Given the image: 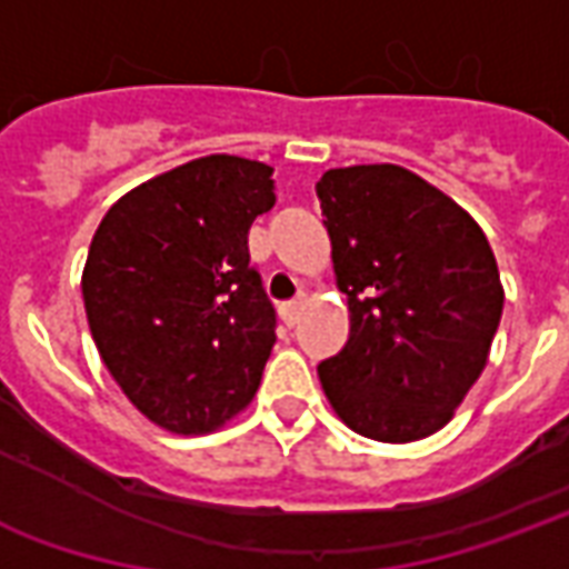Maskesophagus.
Listing matches in <instances>:
<instances>
[{
  "label": "esophagus",
  "instance_id": "obj_1",
  "mask_svg": "<svg viewBox=\"0 0 569 569\" xmlns=\"http://www.w3.org/2000/svg\"><path fill=\"white\" fill-rule=\"evenodd\" d=\"M301 310H305V298H296V301H286L283 308H280V317H283L286 326H296Z\"/></svg>",
  "mask_w": 569,
  "mask_h": 569
}]
</instances>
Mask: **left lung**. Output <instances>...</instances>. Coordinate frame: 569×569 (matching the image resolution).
I'll use <instances>...</instances> for the list:
<instances>
[{
  "instance_id": "1",
  "label": "left lung",
  "mask_w": 569,
  "mask_h": 569,
  "mask_svg": "<svg viewBox=\"0 0 569 569\" xmlns=\"http://www.w3.org/2000/svg\"><path fill=\"white\" fill-rule=\"evenodd\" d=\"M317 198L350 313L345 350L317 369L322 393L366 439H427L472 390L500 326L488 237L399 163L326 170Z\"/></svg>"
}]
</instances>
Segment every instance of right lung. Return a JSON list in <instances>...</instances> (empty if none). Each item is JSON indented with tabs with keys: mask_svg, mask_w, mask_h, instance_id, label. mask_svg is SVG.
<instances>
[{
	"mask_svg": "<svg viewBox=\"0 0 569 569\" xmlns=\"http://www.w3.org/2000/svg\"><path fill=\"white\" fill-rule=\"evenodd\" d=\"M271 167L237 154L179 163L112 203L81 296L106 369L176 436L224 427L252 402L277 341L247 234L273 207Z\"/></svg>",
	"mask_w": 569,
	"mask_h": 569,
	"instance_id": "1",
	"label": "right lung"
}]
</instances>
